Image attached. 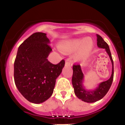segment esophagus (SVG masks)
I'll list each match as a JSON object with an SVG mask.
<instances>
[{
	"label": "esophagus",
	"instance_id": "obj_1",
	"mask_svg": "<svg viewBox=\"0 0 125 125\" xmlns=\"http://www.w3.org/2000/svg\"><path fill=\"white\" fill-rule=\"evenodd\" d=\"M65 66H72V62H69V61H66Z\"/></svg>",
	"mask_w": 125,
	"mask_h": 125
}]
</instances>
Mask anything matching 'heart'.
<instances>
[{
  "label": "heart",
  "instance_id": "1",
  "mask_svg": "<svg viewBox=\"0 0 125 125\" xmlns=\"http://www.w3.org/2000/svg\"><path fill=\"white\" fill-rule=\"evenodd\" d=\"M94 42L91 37L72 38L61 42L59 48L64 54H69L76 52L74 58L76 61L85 59L93 51Z\"/></svg>",
  "mask_w": 125,
  "mask_h": 125
}]
</instances>
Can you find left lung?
Returning <instances> with one entry per match:
<instances>
[{"mask_svg":"<svg viewBox=\"0 0 125 125\" xmlns=\"http://www.w3.org/2000/svg\"><path fill=\"white\" fill-rule=\"evenodd\" d=\"M97 46L101 49H105L109 55L112 64V71L110 78L108 80L100 83L94 90H88L83 85L84 76L79 65H73V76L72 78V85L74 88V93L79 99L87 103H94L103 98L109 91L113 80L114 68L113 61L110 50L109 46L104 42L100 35L97 34Z\"/></svg>","mask_w":125,"mask_h":125,"instance_id":"left-lung-1","label":"left lung"}]
</instances>
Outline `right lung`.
I'll return each instance as SVG.
<instances>
[{"instance_id": "obj_1", "label": "right lung", "mask_w": 125, "mask_h": 125, "mask_svg": "<svg viewBox=\"0 0 125 125\" xmlns=\"http://www.w3.org/2000/svg\"><path fill=\"white\" fill-rule=\"evenodd\" d=\"M46 33L35 32L18 48L14 63V81L18 91L30 102L40 104L51 97L56 79L65 66V60L57 65L47 57L52 51Z\"/></svg>"}]
</instances>
